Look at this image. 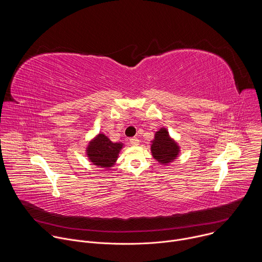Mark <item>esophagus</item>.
I'll use <instances>...</instances> for the list:
<instances>
[{
    "label": "esophagus",
    "mask_w": 262,
    "mask_h": 262,
    "mask_svg": "<svg viewBox=\"0 0 262 262\" xmlns=\"http://www.w3.org/2000/svg\"><path fill=\"white\" fill-rule=\"evenodd\" d=\"M129 142H130V144H132L133 146H138V145H139V143H140L139 139H138V138H136V137L130 138V139H129Z\"/></svg>",
    "instance_id": "esophagus-1"
}]
</instances>
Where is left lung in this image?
I'll return each instance as SVG.
<instances>
[{"instance_id":"8db88e82","label":"left lung","mask_w":262,"mask_h":262,"mask_svg":"<svg viewBox=\"0 0 262 262\" xmlns=\"http://www.w3.org/2000/svg\"><path fill=\"white\" fill-rule=\"evenodd\" d=\"M151 154L160 164L164 165L173 162L178 157L179 146L170 138L166 128H161L156 133L151 144Z\"/></svg>"}]
</instances>
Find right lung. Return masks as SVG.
I'll use <instances>...</instances> for the list:
<instances>
[{
    "instance_id": "obj_1",
    "label": "right lung",
    "mask_w": 262,
    "mask_h": 262,
    "mask_svg": "<svg viewBox=\"0 0 262 262\" xmlns=\"http://www.w3.org/2000/svg\"><path fill=\"white\" fill-rule=\"evenodd\" d=\"M122 146V143H113L106 136L99 134L89 143L87 156L95 166L110 168L117 161Z\"/></svg>"
}]
</instances>
